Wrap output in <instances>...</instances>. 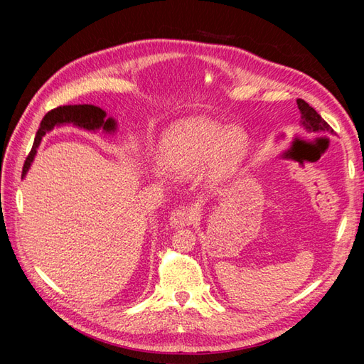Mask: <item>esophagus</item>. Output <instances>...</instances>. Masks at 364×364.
I'll return each mask as SVG.
<instances>
[{"mask_svg": "<svg viewBox=\"0 0 364 364\" xmlns=\"http://www.w3.org/2000/svg\"><path fill=\"white\" fill-rule=\"evenodd\" d=\"M193 218H194V213L190 206H179L170 214L168 220H170V226L181 228V226L191 225Z\"/></svg>", "mask_w": 364, "mask_h": 364, "instance_id": "1", "label": "esophagus"}]
</instances>
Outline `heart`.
Returning a JSON list of instances; mask_svg holds the SVG:
<instances>
[{
  "label": "heart",
  "mask_w": 364,
  "mask_h": 364,
  "mask_svg": "<svg viewBox=\"0 0 364 364\" xmlns=\"http://www.w3.org/2000/svg\"><path fill=\"white\" fill-rule=\"evenodd\" d=\"M243 149L240 132L208 119H186L162 135L159 159L164 168L179 174L191 173L209 161V171L220 178L234 168Z\"/></svg>",
  "instance_id": "b5f03b06"
}]
</instances>
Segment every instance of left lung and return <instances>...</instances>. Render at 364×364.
<instances>
[{
    "label": "left lung",
    "mask_w": 364,
    "mask_h": 364,
    "mask_svg": "<svg viewBox=\"0 0 364 364\" xmlns=\"http://www.w3.org/2000/svg\"><path fill=\"white\" fill-rule=\"evenodd\" d=\"M297 107L302 114V126L308 130V132H333L331 126H329L326 121L318 115L314 109L308 105L302 98H297Z\"/></svg>",
    "instance_id": "obj_1"
}]
</instances>
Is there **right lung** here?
<instances>
[{"label":"right lung","instance_id":"right-lung-1","mask_svg":"<svg viewBox=\"0 0 364 364\" xmlns=\"http://www.w3.org/2000/svg\"><path fill=\"white\" fill-rule=\"evenodd\" d=\"M65 123H73L75 126L87 129V130H95V129L103 127V130L111 132L115 129V121L112 118L106 119V112L103 109L92 105H68V106H59V107L51 109V111L47 112L46 117H43L41 121L36 136H35V142H33V147L24 162L23 176L27 173L33 158L36 155V149L41 144L42 136L54 126L65 124Z\"/></svg>","mask_w":364,"mask_h":364}]
</instances>
